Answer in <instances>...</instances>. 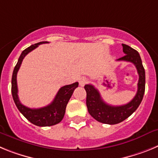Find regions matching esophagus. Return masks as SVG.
<instances>
[{
	"label": "esophagus",
	"mask_w": 158,
	"mask_h": 158,
	"mask_svg": "<svg viewBox=\"0 0 158 158\" xmlns=\"http://www.w3.org/2000/svg\"><path fill=\"white\" fill-rule=\"evenodd\" d=\"M88 82V80L87 78L86 77H81L80 78V80H79V85H80V86H85L87 84Z\"/></svg>",
	"instance_id": "34e87169"
}]
</instances>
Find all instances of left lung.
I'll list each match as a JSON object with an SVG mask.
<instances>
[{"label": "left lung", "instance_id": "8db88e82", "mask_svg": "<svg viewBox=\"0 0 158 158\" xmlns=\"http://www.w3.org/2000/svg\"><path fill=\"white\" fill-rule=\"evenodd\" d=\"M122 46L125 55L117 59V61L129 62L135 65L139 76L138 91L132 100L127 104L112 106L107 104L103 100L99 91L94 86L92 85H85V89L87 93L86 105L88 111L96 120L102 123L113 125L125 120L136 111L144 96L146 75L140 55L138 51L128 45L122 44Z\"/></svg>", "mask_w": 158, "mask_h": 158}]
</instances>
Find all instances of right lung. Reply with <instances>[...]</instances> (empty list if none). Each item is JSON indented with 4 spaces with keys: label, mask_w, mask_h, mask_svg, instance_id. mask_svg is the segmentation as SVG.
Masks as SVG:
<instances>
[{
    "label": "right lung",
    "mask_w": 158,
    "mask_h": 158,
    "mask_svg": "<svg viewBox=\"0 0 158 158\" xmlns=\"http://www.w3.org/2000/svg\"><path fill=\"white\" fill-rule=\"evenodd\" d=\"M43 43H48V42H40L30 46L21 53L16 66L14 68L12 77V94L14 102L18 110L23 114V116L30 121L31 123L39 127H49L58 124L62 120L65 112V107L72 96L74 89L78 87V82H75L69 85H65L58 90L51 104L46 107L40 108H30L20 103L18 97V88L16 76L19 67L21 65L24 57Z\"/></svg>",
    "instance_id": "1"
}]
</instances>
